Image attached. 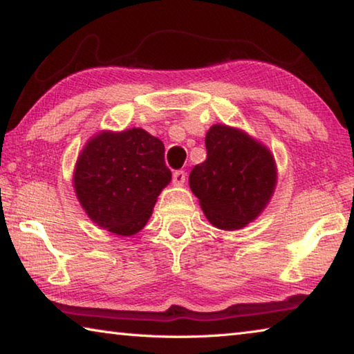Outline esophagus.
I'll use <instances>...</instances> for the list:
<instances>
[{
	"label": "esophagus",
	"instance_id": "esophagus-1",
	"mask_svg": "<svg viewBox=\"0 0 354 354\" xmlns=\"http://www.w3.org/2000/svg\"><path fill=\"white\" fill-rule=\"evenodd\" d=\"M185 183V171L178 170L173 173V184L175 185H183Z\"/></svg>",
	"mask_w": 354,
	"mask_h": 354
}]
</instances>
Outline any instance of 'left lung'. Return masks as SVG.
<instances>
[{
  "label": "left lung",
  "mask_w": 354,
  "mask_h": 354,
  "mask_svg": "<svg viewBox=\"0 0 354 354\" xmlns=\"http://www.w3.org/2000/svg\"><path fill=\"white\" fill-rule=\"evenodd\" d=\"M207 158L194 167L189 185L209 223L223 231L242 230L259 217L277 187V162L254 137L227 124L206 133Z\"/></svg>",
  "instance_id": "1"
}]
</instances>
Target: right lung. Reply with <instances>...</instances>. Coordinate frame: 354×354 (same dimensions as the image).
I'll use <instances>...</instances> for the list:
<instances>
[{"label": "right lung", "instance_id": "add662e5", "mask_svg": "<svg viewBox=\"0 0 354 354\" xmlns=\"http://www.w3.org/2000/svg\"><path fill=\"white\" fill-rule=\"evenodd\" d=\"M164 153V143L142 128L91 137L73 170L76 198L88 218L118 236L143 230L171 181Z\"/></svg>", "mask_w": 354, "mask_h": 354}]
</instances>
